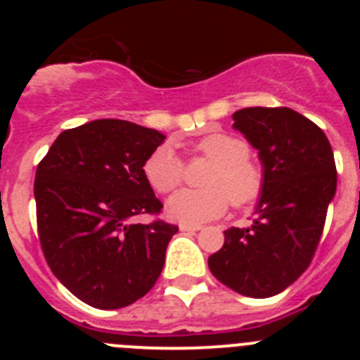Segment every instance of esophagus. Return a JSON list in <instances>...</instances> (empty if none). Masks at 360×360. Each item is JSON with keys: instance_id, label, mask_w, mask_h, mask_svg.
I'll return each instance as SVG.
<instances>
[{"instance_id": "obj_1", "label": "esophagus", "mask_w": 360, "mask_h": 360, "mask_svg": "<svg viewBox=\"0 0 360 360\" xmlns=\"http://www.w3.org/2000/svg\"><path fill=\"white\" fill-rule=\"evenodd\" d=\"M181 231H198L202 230V224H193V223H181L179 224Z\"/></svg>"}]
</instances>
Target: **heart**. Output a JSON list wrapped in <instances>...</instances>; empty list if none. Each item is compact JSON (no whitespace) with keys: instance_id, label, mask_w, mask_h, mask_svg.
<instances>
[{"instance_id":"obj_1","label":"heart","mask_w":360,"mask_h":360,"mask_svg":"<svg viewBox=\"0 0 360 360\" xmlns=\"http://www.w3.org/2000/svg\"><path fill=\"white\" fill-rule=\"evenodd\" d=\"M195 151L212 162L203 177L205 188L181 190L169 198L167 212L183 223H202L226 212L230 200L235 207H248L261 197L264 188L263 167L249 158V144L226 132L200 137ZM144 177L158 193H170L181 184L184 163L170 144L150 153L143 165Z\"/></svg>"}]
</instances>
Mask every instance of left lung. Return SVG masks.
Returning <instances> with one entry per match:
<instances>
[{"label":"left lung","mask_w":360,"mask_h":360,"mask_svg":"<svg viewBox=\"0 0 360 360\" xmlns=\"http://www.w3.org/2000/svg\"><path fill=\"white\" fill-rule=\"evenodd\" d=\"M233 129L257 150L264 188L249 228L224 231L209 257L214 277L242 296L282 292L308 268L336 193V165L326 134L291 108H245Z\"/></svg>","instance_id":"obj_1"}]
</instances>
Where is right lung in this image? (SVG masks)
I'll return each mask as SVG.
<instances>
[{
    "label": "right lung",
    "instance_id": "right-lung-1",
    "mask_svg": "<svg viewBox=\"0 0 360 360\" xmlns=\"http://www.w3.org/2000/svg\"><path fill=\"white\" fill-rule=\"evenodd\" d=\"M165 141L155 129L125 120H94L64 130L34 179L36 221L50 270L83 303L101 310L132 304L162 274L179 228L162 219V202L143 165Z\"/></svg>",
    "mask_w": 360,
    "mask_h": 360
}]
</instances>
